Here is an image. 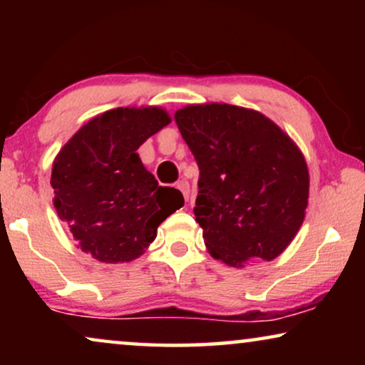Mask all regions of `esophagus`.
Returning a JSON list of instances; mask_svg holds the SVG:
<instances>
[{"mask_svg":"<svg viewBox=\"0 0 365 365\" xmlns=\"http://www.w3.org/2000/svg\"><path fill=\"white\" fill-rule=\"evenodd\" d=\"M178 189L182 192L184 199H186V201H187V199H189V182L184 181V179H182V181L178 182Z\"/></svg>","mask_w":365,"mask_h":365,"instance_id":"1","label":"esophagus"}]
</instances>
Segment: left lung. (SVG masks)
<instances>
[{"label": "left lung", "instance_id": "left-lung-1", "mask_svg": "<svg viewBox=\"0 0 365 365\" xmlns=\"http://www.w3.org/2000/svg\"><path fill=\"white\" fill-rule=\"evenodd\" d=\"M174 119L199 166L194 216L209 254L232 267L276 259L306 216L309 171L301 149L254 109L191 104Z\"/></svg>", "mask_w": 365, "mask_h": 365}]
</instances>
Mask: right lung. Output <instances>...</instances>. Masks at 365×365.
Wrapping results in <instances>:
<instances>
[{"instance_id": "1", "label": "right lung", "mask_w": 365, "mask_h": 365, "mask_svg": "<svg viewBox=\"0 0 365 365\" xmlns=\"http://www.w3.org/2000/svg\"><path fill=\"white\" fill-rule=\"evenodd\" d=\"M171 123L163 108H116L79 129L53 163L54 207L81 251L101 262H129L156 239L158 226L184 204L159 186L138 148Z\"/></svg>"}]
</instances>
